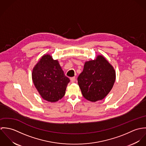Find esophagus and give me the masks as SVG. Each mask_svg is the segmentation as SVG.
Wrapping results in <instances>:
<instances>
[{"instance_id": "34e87169", "label": "esophagus", "mask_w": 146, "mask_h": 146, "mask_svg": "<svg viewBox=\"0 0 146 146\" xmlns=\"http://www.w3.org/2000/svg\"><path fill=\"white\" fill-rule=\"evenodd\" d=\"M70 80H71V83H74L76 80V79H75V77H72V78H70Z\"/></svg>"}]
</instances>
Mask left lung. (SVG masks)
Listing matches in <instances>:
<instances>
[{
	"mask_svg": "<svg viewBox=\"0 0 146 146\" xmlns=\"http://www.w3.org/2000/svg\"><path fill=\"white\" fill-rule=\"evenodd\" d=\"M116 79L112 66L103 56L85 63L78 82L84 97L91 102L103 100L112 89Z\"/></svg>",
	"mask_w": 146,
	"mask_h": 146,
	"instance_id": "left-lung-1",
	"label": "left lung"
}]
</instances>
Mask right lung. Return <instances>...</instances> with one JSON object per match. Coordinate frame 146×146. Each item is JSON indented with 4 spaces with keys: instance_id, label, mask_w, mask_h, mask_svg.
I'll list each match as a JSON object with an SVG mask.
<instances>
[{
    "instance_id": "right-lung-1",
    "label": "right lung",
    "mask_w": 146,
    "mask_h": 146,
    "mask_svg": "<svg viewBox=\"0 0 146 146\" xmlns=\"http://www.w3.org/2000/svg\"><path fill=\"white\" fill-rule=\"evenodd\" d=\"M33 83L42 98L56 102L65 94L70 79L66 77L57 60L45 54L33 68Z\"/></svg>"
}]
</instances>
